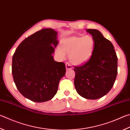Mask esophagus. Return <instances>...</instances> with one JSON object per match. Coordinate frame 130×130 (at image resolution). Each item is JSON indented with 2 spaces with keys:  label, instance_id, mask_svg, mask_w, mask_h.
Listing matches in <instances>:
<instances>
[{
  "label": "esophagus",
  "instance_id": "esophagus-1",
  "mask_svg": "<svg viewBox=\"0 0 130 130\" xmlns=\"http://www.w3.org/2000/svg\"><path fill=\"white\" fill-rule=\"evenodd\" d=\"M65 66H66V69H67V70H70L73 69L72 66L70 65L69 62L66 63Z\"/></svg>",
  "mask_w": 130,
  "mask_h": 130
}]
</instances>
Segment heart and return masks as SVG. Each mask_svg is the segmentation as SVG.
I'll use <instances>...</instances> for the list:
<instances>
[{
	"label": "heart",
	"instance_id": "b5f03b06",
	"mask_svg": "<svg viewBox=\"0 0 130 130\" xmlns=\"http://www.w3.org/2000/svg\"><path fill=\"white\" fill-rule=\"evenodd\" d=\"M94 40L90 35L68 37L61 42L58 52L62 56L63 52L69 53L71 62L76 65H84L90 60L93 52Z\"/></svg>",
	"mask_w": 130,
	"mask_h": 130
}]
</instances>
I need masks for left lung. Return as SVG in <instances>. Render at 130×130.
<instances>
[{"label": "left lung", "instance_id": "8db88e82", "mask_svg": "<svg viewBox=\"0 0 130 130\" xmlns=\"http://www.w3.org/2000/svg\"><path fill=\"white\" fill-rule=\"evenodd\" d=\"M86 31L94 40V48L90 60L75 67L74 86L79 95L96 100L105 95L112 88L118 73V58L112 44L98 30Z\"/></svg>", "mask_w": 130, "mask_h": 130}]
</instances>
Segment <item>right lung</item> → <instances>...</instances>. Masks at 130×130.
Masks as SVG:
<instances>
[{
	"mask_svg": "<svg viewBox=\"0 0 130 130\" xmlns=\"http://www.w3.org/2000/svg\"><path fill=\"white\" fill-rule=\"evenodd\" d=\"M57 32L44 28L24 40L12 57V73L16 88L22 95L35 102L52 99L66 73L63 62L52 55L57 45Z\"/></svg>",
	"mask_w": 130,
	"mask_h": 130,
	"instance_id": "obj_1",
	"label": "right lung"
}]
</instances>
